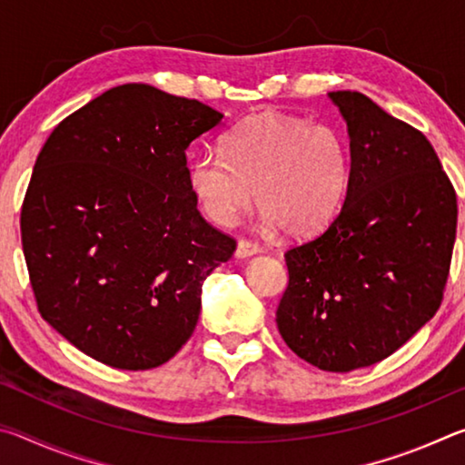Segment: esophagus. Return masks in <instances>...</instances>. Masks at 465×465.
<instances>
[{
  "mask_svg": "<svg viewBox=\"0 0 465 465\" xmlns=\"http://www.w3.org/2000/svg\"><path fill=\"white\" fill-rule=\"evenodd\" d=\"M258 252H262V248L258 246L256 242H250V240H240L238 246H235V258H248V256H254Z\"/></svg>",
  "mask_w": 465,
  "mask_h": 465,
  "instance_id": "obj_1",
  "label": "esophagus"
}]
</instances>
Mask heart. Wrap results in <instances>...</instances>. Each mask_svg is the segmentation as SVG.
<instances>
[{"mask_svg": "<svg viewBox=\"0 0 465 465\" xmlns=\"http://www.w3.org/2000/svg\"><path fill=\"white\" fill-rule=\"evenodd\" d=\"M223 149L199 153L188 172L196 204L217 225H232L256 194L266 227L303 238L332 222L349 193V147L330 124L261 113L238 124Z\"/></svg>", "mask_w": 465, "mask_h": 465, "instance_id": "b5f03b06", "label": "heart"}]
</instances>
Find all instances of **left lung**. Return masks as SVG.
Segmentation results:
<instances>
[{
  "instance_id": "8db88e82",
  "label": "left lung",
  "mask_w": 465,
  "mask_h": 465,
  "mask_svg": "<svg viewBox=\"0 0 465 465\" xmlns=\"http://www.w3.org/2000/svg\"><path fill=\"white\" fill-rule=\"evenodd\" d=\"M351 139L338 215L287 250L277 326L322 371L380 363L435 316L450 274L458 199L429 139L359 92H330Z\"/></svg>"
}]
</instances>
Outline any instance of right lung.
I'll use <instances>...</instances> for the list:
<instances>
[{"instance_id": "obj_1", "label": "right lung", "mask_w": 465, "mask_h": 465, "mask_svg": "<svg viewBox=\"0 0 465 465\" xmlns=\"http://www.w3.org/2000/svg\"><path fill=\"white\" fill-rule=\"evenodd\" d=\"M199 100L124 84L61 121L22 204L41 316L114 369L160 367L193 336L204 279L235 240L204 222L186 149L222 124Z\"/></svg>"}]
</instances>
